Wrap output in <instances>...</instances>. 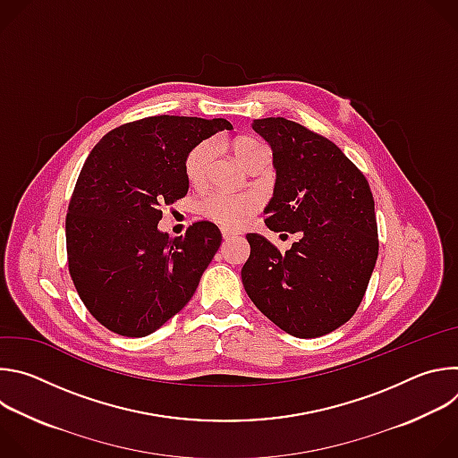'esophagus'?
Returning <instances> with one entry per match:
<instances>
[{"label": "esophagus", "mask_w": 458, "mask_h": 458, "mask_svg": "<svg viewBox=\"0 0 458 458\" xmlns=\"http://www.w3.org/2000/svg\"><path fill=\"white\" fill-rule=\"evenodd\" d=\"M221 233H223V239H225V241H230V239H233V237H237V235H239V232L230 230V228H223V230H221Z\"/></svg>", "instance_id": "obj_1"}]
</instances>
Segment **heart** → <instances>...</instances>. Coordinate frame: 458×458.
I'll return each instance as SVG.
<instances>
[{
  "label": "heart",
  "mask_w": 458,
  "mask_h": 458,
  "mask_svg": "<svg viewBox=\"0 0 458 458\" xmlns=\"http://www.w3.org/2000/svg\"><path fill=\"white\" fill-rule=\"evenodd\" d=\"M232 152L235 159L242 166H250L257 157L267 156L263 147H260L257 141L251 138H237L232 141ZM214 145L210 141H203L199 145H195L186 159H184V175L188 182L195 188H201L207 179L208 172L214 161ZM257 208V198L250 193H223V191H214L208 193L207 198L199 203V212L207 219H212L223 226L235 228L239 226L246 217H250Z\"/></svg>",
  "instance_id": "obj_1"
}]
</instances>
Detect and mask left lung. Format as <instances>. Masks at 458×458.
Listing matches in <instances>:
<instances>
[{"mask_svg":"<svg viewBox=\"0 0 458 458\" xmlns=\"http://www.w3.org/2000/svg\"><path fill=\"white\" fill-rule=\"evenodd\" d=\"M251 128L270 145L276 168L265 223L299 233V241L281 253L263 235L248 233L244 290L286 334L326 335L357 311L377 263L369 184L337 145L295 121L253 119Z\"/></svg>","mask_w":458,"mask_h":458,"instance_id":"1","label":"left lung"}]
</instances>
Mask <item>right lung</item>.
<instances>
[{
	"instance_id": "1",
	"label": "right lung",
	"mask_w": 458,
	"mask_h": 458,
	"mask_svg": "<svg viewBox=\"0 0 458 458\" xmlns=\"http://www.w3.org/2000/svg\"><path fill=\"white\" fill-rule=\"evenodd\" d=\"M226 119L154 115L108 132L87 157L69 205L67 253L87 310L110 332L145 337L181 311L221 246L210 221L170 239L161 208L184 198V159Z\"/></svg>"
}]
</instances>
